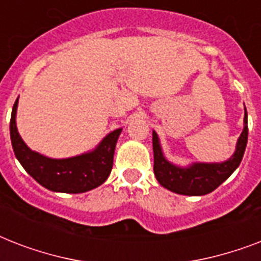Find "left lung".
I'll use <instances>...</instances> for the list:
<instances>
[{
	"instance_id": "8db88e82",
	"label": "left lung",
	"mask_w": 261,
	"mask_h": 261,
	"mask_svg": "<svg viewBox=\"0 0 261 261\" xmlns=\"http://www.w3.org/2000/svg\"><path fill=\"white\" fill-rule=\"evenodd\" d=\"M248 142V114L244 112V128L237 139L236 151L223 163H192L180 167L164 155L157 133L153 130L154 176L167 190L178 195L202 196L218 188L239 168Z\"/></svg>"
}]
</instances>
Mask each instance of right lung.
<instances>
[{"label":"right lung","instance_id":"obj_1","mask_svg":"<svg viewBox=\"0 0 261 261\" xmlns=\"http://www.w3.org/2000/svg\"><path fill=\"white\" fill-rule=\"evenodd\" d=\"M18 98L10 116V141L14 155L25 169L44 188L54 192L83 194L101 186L114 164L115 146L122 128L111 131L93 150L69 159H51L31 150L22 141L16 126Z\"/></svg>","mask_w":261,"mask_h":261}]
</instances>
